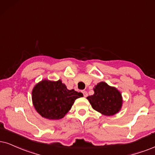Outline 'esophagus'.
<instances>
[{
  "label": "esophagus",
  "instance_id": "1",
  "mask_svg": "<svg viewBox=\"0 0 155 155\" xmlns=\"http://www.w3.org/2000/svg\"><path fill=\"white\" fill-rule=\"evenodd\" d=\"M82 93H83L84 97H87L88 96V93L86 91H82Z\"/></svg>",
  "mask_w": 155,
  "mask_h": 155
}]
</instances>
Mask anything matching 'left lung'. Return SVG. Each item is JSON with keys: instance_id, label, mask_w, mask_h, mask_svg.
<instances>
[{"instance_id": "1", "label": "left lung", "mask_w": 155, "mask_h": 155, "mask_svg": "<svg viewBox=\"0 0 155 155\" xmlns=\"http://www.w3.org/2000/svg\"><path fill=\"white\" fill-rule=\"evenodd\" d=\"M94 91V94L87 97L94 109L106 116H111L120 110L122 97L116 88L110 87L105 82H100Z\"/></svg>"}]
</instances>
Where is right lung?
<instances>
[{"label":"right lung","instance_id":"right-lung-1","mask_svg":"<svg viewBox=\"0 0 155 155\" xmlns=\"http://www.w3.org/2000/svg\"><path fill=\"white\" fill-rule=\"evenodd\" d=\"M83 94L68 90L61 80H43L32 91L33 104L40 115L48 119H60L70 110L74 101Z\"/></svg>","mask_w":155,"mask_h":155}]
</instances>
